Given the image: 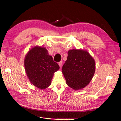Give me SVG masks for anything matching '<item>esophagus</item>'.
Instances as JSON below:
<instances>
[{"label": "esophagus", "mask_w": 121, "mask_h": 121, "mask_svg": "<svg viewBox=\"0 0 121 121\" xmlns=\"http://www.w3.org/2000/svg\"><path fill=\"white\" fill-rule=\"evenodd\" d=\"M58 64H59V66L60 68H61L62 67V61H60V62H59V63H58Z\"/></svg>", "instance_id": "34e87169"}]
</instances>
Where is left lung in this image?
I'll list each match as a JSON object with an SVG mask.
<instances>
[{
  "label": "left lung",
  "instance_id": "1",
  "mask_svg": "<svg viewBox=\"0 0 121 121\" xmlns=\"http://www.w3.org/2000/svg\"><path fill=\"white\" fill-rule=\"evenodd\" d=\"M96 69L93 57L85 50L73 49L68 52L62 67L67 84L74 90L86 87L92 80Z\"/></svg>",
  "mask_w": 121,
  "mask_h": 121
}]
</instances>
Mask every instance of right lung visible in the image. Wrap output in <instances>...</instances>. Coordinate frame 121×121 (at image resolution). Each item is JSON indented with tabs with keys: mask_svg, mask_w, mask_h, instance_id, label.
Returning <instances> with one entry per match:
<instances>
[{
	"mask_svg": "<svg viewBox=\"0 0 121 121\" xmlns=\"http://www.w3.org/2000/svg\"><path fill=\"white\" fill-rule=\"evenodd\" d=\"M25 72L31 83L40 89H44L52 83L54 73L59 69L47 49L35 46L30 49L24 58Z\"/></svg>",
	"mask_w": 121,
	"mask_h": 121,
	"instance_id": "add662e5",
	"label": "right lung"
}]
</instances>
